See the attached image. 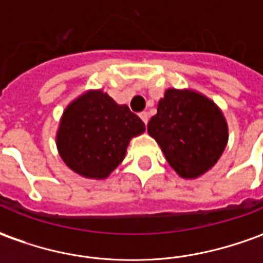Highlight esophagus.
Segmentation results:
<instances>
[{
	"label": "esophagus",
	"instance_id": "obj_1",
	"mask_svg": "<svg viewBox=\"0 0 263 263\" xmlns=\"http://www.w3.org/2000/svg\"><path fill=\"white\" fill-rule=\"evenodd\" d=\"M139 117L142 118V121L145 124H147V121H149V113L147 111H142V113L139 114Z\"/></svg>",
	"mask_w": 263,
	"mask_h": 263
}]
</instances>
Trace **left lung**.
Returning <instances> with one entry per match:
<instances>
[{
  "mask_svg": "<svg viewBox=\"0 0 263 263\" xmlns=\"http://www.w3.org/2000/svg\"><path fill=\"white\" fill-rule=\"evenodd\" d=\"M147 132L168 164L185 179L211 170L228 143V124L218 106L192 89L170 88L160 99Z\"/></svg>",
  "mask_w": 263,
  "mask_h": 263,
  "instance_id": "1",
  "label": "left lung"
}]
</instances>
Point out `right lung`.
<instances>
[{"mask_svg":"<svg viewBox=\"0 0 263 263\" xmlns=\"http://www.w3.org/2000/svg\"><path fill=\"white\" fill-rule=\"evenodd\" d=\"M145 129V123L127 105H117L102 89L87 91L63 111L56 146L71 171L105 179L121 164L129 140Z\"/></svg>","mask_w":263,"mask_h":263,"instance_id":"add662e5","label":"right lung"}]
</instances>
